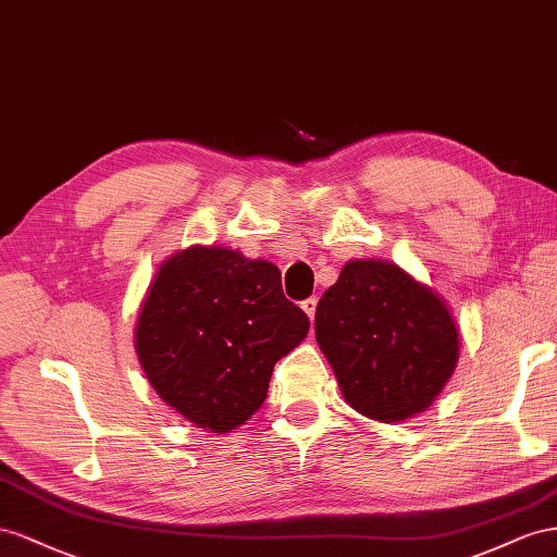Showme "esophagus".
Returning a JSON list of instances; mask_svg holds the SVG:
<instances>
[{
  "instance_id": "esophagus-1",
  "label": "esophagus",
  "mask_w": 557,
  "mask_h": 557,
  "mask_svg": "<svg viewBox=\"0 0 557 557\" xmlns=\"http://www.w3.org/2000/svg\"><path fill=\"white\" fill-rule=\"evenodd\" d=\"M300 308H304V312L310 317V322L314 320V310H317V298L312 296V298H306L304 304H300Z\"/></svg>"
}]
</instances>
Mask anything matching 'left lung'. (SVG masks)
Segmentation results:
<instances>
[{
	"instance_id": "8db88e82",
	"label": "left lung",
	"mask_w": 557,
	"mask_h": 557,
	"mask_svg": "<svg viewBox=\"0 0 557 557\" xmlns=\"http://www.w3.org/2000/svg\"><path fill=\"white\" fill-rule=\"evenodd\" d=\"M314 336L347 406L387 424L432 406L459 359L443 296L383 259L343 265L317 304Z\"/></svg>"
}]
</instances>
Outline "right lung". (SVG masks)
<instances>
[{
	"instance_id": "add662e5",
	"label": "right lung",
	"mask_w": 557,
	"mask_h": 557,
	"mask_svg": "<svg viewBox=\"0 0 557 557\" xmlns=\"http://www.w3.org/2000/svg\"><path fill=\"white\" fill-rule=\"evenodd\" d=\"M280 268L226 247L174 251L141 300L135 352L156 394L210 434L261 408L275 363L308 336Z\"/></svg>"
}]
</instances>
